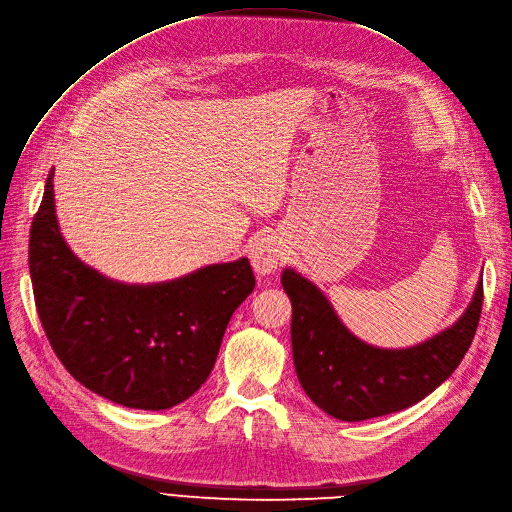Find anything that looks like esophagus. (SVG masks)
I'll return each mask as SVG.
<instances>
[{
	"instance_id": "34e87169",
	"label": "esophagus",
	"mask_w": 512,
	"mask_h": 512,
	"mask_svg": "<svg viewBox=\"0 0 512 512\" xmlns=\"http://www.w3.org/2000/svg\"><path fill=\"white\" fill-rule=\"evenodd\" d=\"M284 257L282 242L272 234H261L251 244V263L257 274L265 276L278 270V265Z\"/></svg>"
}]
</instances>
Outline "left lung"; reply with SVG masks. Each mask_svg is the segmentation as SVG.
<instances>
[{
    "label": "left lung",
    "instance_id": "left-lung-1",
    "mask_svg": "<svg viewBox=\"0 0 512 512\" xmlns=\"http://www.w3.org/2000/svg\"><path fill=\"white\" fill-rule=\"evenodd\" d=\"M280 280L293 305L297 379L311 402L347 422L410 408L435 391L469 351L483 305L479 280L469 307L450 328L414 347L383 349L349 332L314 282L291 268Z\"/></svg>",
    "mask_w": 512,
    "mask_h": 512
}]
</instances>
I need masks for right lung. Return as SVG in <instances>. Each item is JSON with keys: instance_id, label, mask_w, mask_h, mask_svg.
<instances>
[{"instance_id": "add662e5", "label": "right lung", "mask_w": 512, "mask_h": 512, "mask_svg": "<svg viewBox=\"0 0 512 512\" xmlns=\"http://www.w3.org/2000/svg\"><path fill=\"white\" fill-rule=\"evenodd\" d=\"M54 169L29 240L37 314L58 360L90 391L167 410L201 389L236 307L255 288L247 257L157 284H125L85 265L60 234Z\"/></svg>"}]
</instances>
